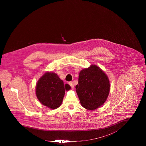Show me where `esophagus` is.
Returning a JSON list of instances; mask_svg holds the SVG:
<instances>
[{
	"instance_id": "esophagus-1",
	"label": "esophagus",
	"mask_w": 146,
	"mask_h": 146,
	"mask_svg": "<svg viewBox=\"0 0 146 146\" xmlns=\"http://www.w3.org/2000/svg\"><path fill=\"white\" fill-rule=\"evenodd\" d=\"M69 85L71 86V88L72 89H73L74 88V84H73V83L72 82H70L69 83Z\"/></svg>"
}]
</instances>
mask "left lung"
<instances>
[{"mask_svg": "<svg viewBox=\"0 0 146 146\" xmlns=\"http://www.w3.org/2000/svg\"><path fill=\"white\" fill-rule=\"evenodd\" d=\"M75 88L82 106L87 110H94L106 101L110 83L108 77L100 67L91 64L80 71Z\"/></svg>", "mask_w": 146, "mask_h": 146, "instance_id": "8db88e82", "label": "left lung"}]
</instances>
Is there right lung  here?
Masks as SVG:
<instances>
[{
    "instance_id": "add662e5",
    "label": "right lung",
    "mask_w": 146,
    "mask_h": 146,
    "mask_svg": "<svg viewBox=\"0 0 146 146\" xmlns=\"http://www.w3.org/2000/svg\"><path fill=\"white\" fill-rule=\"evenodd\" d=\"M71 86L63 82L57 74L47 71L39 78L36 84V96L40 102L52 110L58 108L62 103L65 90Z\"/></svg>"
}]
</instances>
